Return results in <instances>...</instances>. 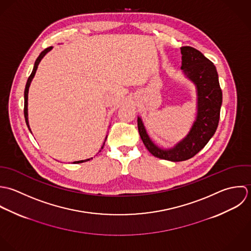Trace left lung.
Returning <instances> with one entry per match:
<instances>
[{
    "instance_id": "1",
    "label": "left lung",
    "mask_w": 251,
    "mask_h": 251,
    "mask_svg": "<svg viewBox=\"0 0 251 251\" xmlns=\"http://www.w3.org/2000/svg\"><path fill=\"white\" fill-rule=\"evenodd\" d=\"M181 70L197 88V116L187 136L174 148L163 150L150 138L141 117H138L139 133L148 151L157 158L179 162L195 156L214 135L220 117L222 91L215 66L200 51L191 47L180 48Z\"/></svg>"
}]
</instances>
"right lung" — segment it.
Listing matches in <instances>:
<instances>
[{
    "label": "right lung",
    "instance_id": "obj_1",
    "mask_svg": "<svg viewBox=\"0 0 251 251\" xmlns=\"http://www.w3.org/2000/svg\"><path fill=\"white\" fill-rule=\"evenodd\" d=\"M51 50H52V47L48 48V49H46L45 50L43 51V52L39 55V57L37 58V60H36V62H35V65H34V69H33V71H32V74L30 75V76H29V78H28V80H27L26 86H25V91H24V116H25V121H26V124H27V126H28V129H29L30 131H31V129H30V126H29V121H28V92H29V87H30V84H31L32 79H33L34 76H35V74H36V72H37V69H38V66H39L41 60H42V59L44 58V56H45L48 52H50ZM31 133H32V132H31ZM105 140H106V138H105ZM103 145H104V143H103ZM102 148H103V146L101 147V149H102ZM91 159H92V158H89V159H86V160L75 161V162H74V164L83 163V162L89 161V160H91Z\"/></svg>",
    "mask_w": 251,
    "mask_h": 251
}]
</instances>
